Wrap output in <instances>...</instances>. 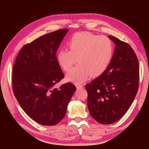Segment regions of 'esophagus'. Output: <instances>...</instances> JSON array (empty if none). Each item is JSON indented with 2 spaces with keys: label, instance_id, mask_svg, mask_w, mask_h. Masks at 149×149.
I'll list each match as a JSON object with an SVG mask.
<instances>
[{
  "label": "esophagus",
  "instance_id": "34e87169",
  "mask_svg": "<svg viewBox=\"0 0 149 149\" xmlns=\"http://www.w3.org/2000/svg\"><path fill=\"white\" fill-rule=\"evenodd\" d=\"M83 86H84L83 84H76L77 89H81V88H82Z\"/></svg>",
  "mask_w": 149,
  "mask_h": 149
}]
</instances>
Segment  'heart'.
Returning <instances> with one entry per match:
<instances>
[{
    "instance_id": "b5f03b06",
    "label": "heart",
    "mask_w": 149,
    "mask_h": 149,
    "mask_svg": "<svg viewBox=\"0 0 149 149\" xmlns=\"http://www.w3.org/2000/svg\"><path fill=\"white\" fill-rule=\"evenodd\" d=\"M70 49L63 48L57 54V61L65 71L77 61L66 77L68 81L81 83L91 75L97 77L105 72L113 54V43L109 38L90 33H80L73 36L68 43Z\"/></svg>"
}]
</instances>
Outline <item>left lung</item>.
<instances>
[{"instance_id":"1","label":"left lung","mask_w":149,"mask_h":149,"mask_svg":"<svg viewBox=\"0 0 149 149\" xmlns=\"http://www.w3.org/2000/svg\"><path fill=\"white\" fill-rule=\"evenodd\" d=\"M116 47L108 67L86 85L91 116L102 124L118 121L127 111L139 86V63L127 43L108 36Z\"/></svg>"}]
</instances>
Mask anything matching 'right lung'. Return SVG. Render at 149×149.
<instances>
[{
    "label": "right lung",
    "instance_id": "right-lung-1",
    "mask_svg": "<svg viewBox=\"0 0 149 149\" xmlns=\"http://www.w3.org/2000/svg\"><path fill=\"white\" fill-rule=\"evenodd\" d=\"M67 29H59L25 45L16 58L12 83L15 96L28 116L43 125L64 118L76 88L71 83L54 86L64 77L56 52Z\"/></svg>",
    "mask_w": 149,
    "mask_h": 149
}]
</instances>
